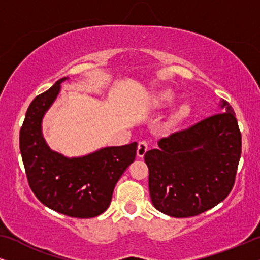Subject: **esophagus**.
Listing matches in <instances>:
<instances>
[{
	"label": "esophagus",
	"mask_w": 260,
	"mask_h": 260,
	"mask_svg": "<svg viewBox=\"0 0 260 260\" xmlns=\"http://www.w3.org/2000/svg\"><path fill=\"white\" fill-rule=\"evenodd\" d=\"M149 148L148 145V142L147 141H141L140 143H138V147H137V156L138 157H143L145 155V152H147Z\"/></svg>",
	"instance_id": "esophagus-1"
}]
</instances>
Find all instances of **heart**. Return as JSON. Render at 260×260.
Here are the masks:
<instances>
[{"instance_id":"1","label":"heart","mask_w":260,"mask_h":260,"mask_svg":"<svg viewBox=\"0 0 260 260\" xmlns=\"http://www.w3.org/2000/svg\"><path fill=\"white\" fill-rule=\"evenodd\" d=\"M157 101H158L159 104H169V103H172L174 101V95H173L172 92H169V91L161 92V93L158 94ZM189 112H190L189 106L182 105L179 110H177L176 118L182 119V118H184V117H187L188 115H189Z\"/></svg>"}]
</instances>
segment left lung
Returning a JSON list of instances; mask_svg holds the SVG:
<instances>
[{"label": "left lung", "instance_id": "1", "mask_svg": "<svg viewBox=\"0 0 260 260\" xmlns=\"http://www.w3.org/2000/svg\"><path fill=\"white\" fill-rule=\"evenodd\" d=\"M211 116L159 140L145 152L152 205L174 218L201 214L225 200L234 186L241 134L234 111Z\"/></svg>", "mask_w": 260, "mask_h": 260}]
</instances>
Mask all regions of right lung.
<instances>
[{"instance_id":"1","label":"right lung","mask_w":260,"mask_h":260,"mask_svg":"<svg viewBox=\"0 0 260 260\" xmlns=\"http://www.w3.org/2000/svg\"><path fill=\"white\" fill-rule=\"evenodd\" d=\"M66 79L30 103L20 130V151L30 189L42 204L73 218H93L108 209L117 181L135 161L137 143L72 158L53 151L42 136L41 123Z\"/></svg>"}]
</instances>
